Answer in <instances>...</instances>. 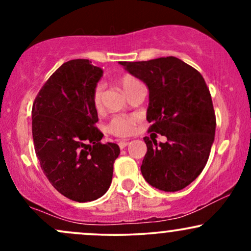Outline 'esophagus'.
<instances>
[{
    "instance_id": "obj_1",
    "label": "esophagus",
    "mask_w": 251,
    "mask_h": 251,
    "mask_svg": "<svg viewBox=\"0 0 251 251\" xmlns=\"http://www.w3.org/2000/svg\"><path fill=\"white\" fill-rule=\"evenodd\" d=\"M118 144H119V148L120 149H125L126 146L128 145V142H127V140H120V142L118 143Z\"/></svg>"
}]
</instances>
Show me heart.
Returning <instances> with one entry per match:
<instances>
[{
  "label": "heart",
  "mask_w": 251,
  "mask_h": 251,
  "mask_svg": "<svg viewBox=\"0 0 251 251\" xmlns=\"http://www.w3.org/2000/svg\"><path fill=\"white\" fill-rule=\"evenodd\" d=\"M140 83L137 79L133 76H124L122 80H120V85L124 89V92H127L131 89L132 87H134L135 85ZM101 97H102V92H101V87L98 86L94 91L93 94V103L97 108H99L101 106ZM134 125H135V119L133 117H117L109 123L108 125V131L111 133L119 135V137H126V135H129L133 132L134 129Z\"/></svg>",
  "instance_id": "heart-1"
}]
</instances>
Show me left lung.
I'll use <instances>...</instances> for the list:
<instances>
[{"label": "left lung", "instance_id": "left-lung-1", "mask_svg": "<svg viewBox=\"0 0 251 251\" xmlns=\"http://www.w3.org/2000/svg\"><path fill=\"white\" fill-rule=\"evenodd\" d=\"M120 65L148 86L149 131L168 138L159 145L144 138L148 152L140 166L143 177L155 189L179 191L203 171L215 139L208 86L200 72L175 56Z\"/></svg>", "mask_w": 251, "mask_h": 251}]
</instances>
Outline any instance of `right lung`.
Masks as SVG:
<instances>
[{"mask_svg":"<svg viewBox=\"0 0 251 251\" xmlns=\"http://www.w3.org/2000/svg\"><path fill=\"white\" fill-rule=\"evenodd\" d=\"M102 70L88 60L62 63L37 94L31 109L34 148L43 174L72 201H96L106 194L120 153L117 144H102L96 127L93 94Z\"/></svg>","mask_w":251,"mask_h":251,"instance_id":"obj_1","label":"right lung"}]
</instances>
